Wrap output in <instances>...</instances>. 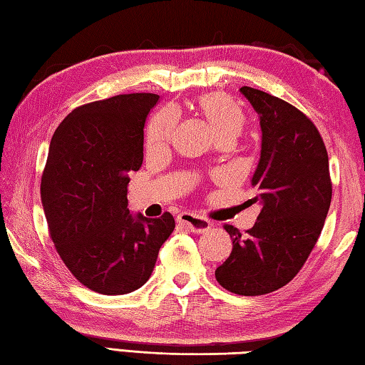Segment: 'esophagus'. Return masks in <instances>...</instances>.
Wrapping results in <instances>:
<instances>
[{"label": "esophagus", "instance_id": "1", "mask_svg": "<svg viewBox=\"0 0 365 365\" xmlns=\"http://www.w3.org/2000/svg\"><path fill=\"white\" fill-rule=\"evenodd\" d=\"M176 219L178 222L185 227V229H189L190 232H195V233L206 232L211 227V222L208 219L197 216L194 212H181V215H178Z\"/></svg>", "mask_w": 365, "mask_h": 365}]
</instances>
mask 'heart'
Here are the masks:
<instances>
[{
	"label": "heart",
	"mask_w": 365,
	"mask_h": 365,
	"mask_svg": "<svg viewBox=\"0 0 365 365\" xmlns=\"http://www.w3.org/2000/svg\"><path fill=\"white\" fill-rule=\"evenodd\" d=\"M195 109L210 123L217 140L235 141L242 135L247 122L246 113L230 95L222 92L203 93L195 100ZM178 118L173 109H160L149 122L146 132V144L149 149L165 146L173 136Z\"/></svg>",
	"instance_id": "heart-1"
}]
</instances>
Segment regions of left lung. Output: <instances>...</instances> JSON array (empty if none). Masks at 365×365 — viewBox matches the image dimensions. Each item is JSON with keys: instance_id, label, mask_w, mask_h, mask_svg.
<instances>
[{"instance_id": "left-lung-1", "label": "left lung", "mask_w": 365, "mask_h": 365, "mask_svg": "<svg viewBox=\"0 0 365 365\" xmlns=\"http://www.w3.org/2000/svg\"><path fill=\"white\" fill-rule=\"evenodd\" d=\"M240 92L260 115L262 149L251 180L257 197L251 202L262 208L245 233L224 225L232 252L215 274L233 294L264 295L286 286L307 262L324 227L332 182L324 141L304 113L257 88Z\"/></svg>"}]
</instances>
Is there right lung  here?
<instances>
[{
  "mask_svg": "<svg viewBox=\"0 0 365 365\" xmlns=\"http://www.w3.org/2000/svg\"><path fill=\"white\" fill-rule=\"evenodd\" d=\"M155 93H127L76 108L52 136L41 178L51 238L73 277L106 295L149 279L175 229L170 212L130 215V171L143 163L144 123Z\"/></svg>",
  "mask_w": 365,
  "mask_h": 365,
  "instance_id": "1",
  "label": "right lung"
}]
</instances>
